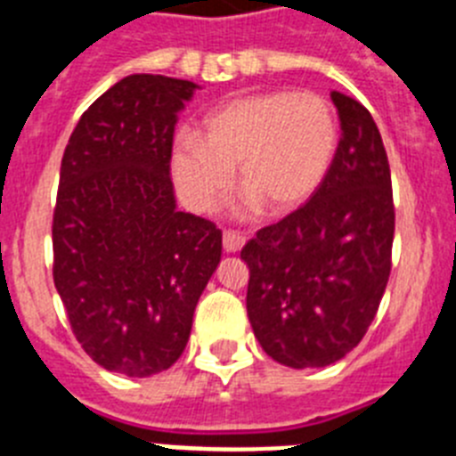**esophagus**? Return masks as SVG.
<instances>
[{
	"mask_svg": "<svg viewBox=\"0 0 456 456\" xmlns=\"http://www.w3.org/2000/svg\"><path fill=\"white\" fill-rule=\"evenodd\" d=\"M247 244V237L240 235L235 231H225L224 232V251L225 253H237L241 251V247Z\"/></svg>",
	"mask_w": 456,
	"mask_h": 456,
	"instance_id": "34e87169",
	"label": "esophagus"
}]
</instances>
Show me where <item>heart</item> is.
<instances>
[{
  "label": "heart",
  "mask_w": 456,
  "mask_h": 456,
  "mask_svg": "<svg viewBox=\"0 0 456 456\" xmlns=\"http://www.w3.org/2000/svg\"><path fill=\"white\" fill-rule=\"evenodd\" d=\"M198 136L183 134L171 151L180 199L193 212H212L237 168L247 203L272 215L301 208L324 183L338 152V118L317 93L267 91L212 109Z\"/></svg>",
  "instance_id": "1"
}]
</instances>
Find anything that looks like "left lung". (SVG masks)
<instances>
[{
    "label": "left lung",
    "mask_w": 456,
    "mask_h": 456,
    "mask_svg": "<svg viewBox=\"0 0 456 456\" xmlns=\"http://www.w3.org/2000/svg\"><path fill=\"white\" fill-rule=\"evenodd\" d=\"M336 159L310 200L241 248L247 313L265 352L294 370L326 368L363 340L390 276L393 187L368 109L331 93Z\"/></svg>",
    "instance_id": "obj_1"
}]
</instances>
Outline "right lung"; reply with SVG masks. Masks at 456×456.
Here are the masks:
<instances>
[{"mask_svg":"<svg viewBox=\"0 0 456 456\" xmlns=\"http://www.w3.org/2000/svg\"><path fill=\"white\" fill-rule=\"evenodd\" d=\"M130 75L102 93L61 159L54 285L84 352L109 372L151 377L184 352L221 260V231L175 208L173 132L196 91Z\"/></svg>","mask_w":456,"mask_h":456,"instance_id":"right-lung-1","label":"right lung"}]
</instances>
